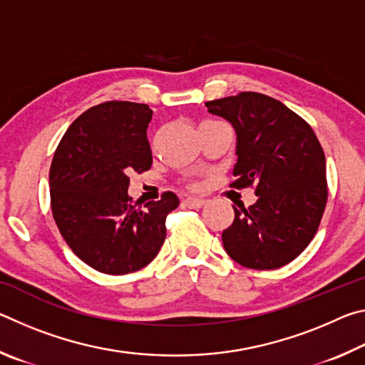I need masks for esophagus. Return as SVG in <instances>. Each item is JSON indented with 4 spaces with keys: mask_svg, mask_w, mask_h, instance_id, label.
Returning a JSON list of instances; mask_svg holds the SVG:
<instances>
[{
    "mask_svg": "<svg viewBox=\"0 0 365 365\" xmlns=\"http://www.w3.org/2000/svg\"><path fill=\"white\" fill-rule=\"evenodd\" d=\"M183 202H185V206H188V207H191V209H197V207H201L202 205H205L206 200H205V197L188 196V197H185Z\"/></svg>",
    "mask_w": 365,
    "mask_h": 365,
    "instance_id": "1",
    "label": "esophagus"
}]
</instances>
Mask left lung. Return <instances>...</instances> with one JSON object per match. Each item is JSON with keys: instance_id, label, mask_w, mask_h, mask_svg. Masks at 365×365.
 Masks as SVG:
<instances>
[{"instance_id": "1", "label": "left lung", "mask_w": 365, "mask_h": 365, "mask_svg": "<svg viewBox=\"0 0 365 365\" xmlns=\"http://www.w3.org/2000/svg\"><path fill=\"white\" fill-rule=\"evenodd\" d=\"M206 108L237 135L232 187L255 185L257 196L250 207L233 206V224L222 232L227 255L259 270L292 262L316 235L329 195L316 133L283 103L252 91Z\"/></svg>"}]
</instances>
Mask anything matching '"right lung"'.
Listing matches in <instances>:
<instances>
[{
    "label": "right lung",
    "instance_id": "right-lung-1",
    "mask_svg": "<svg viewBox=\"0 0 365 365\" xmlns=\"http://www.w3.org/2000/svg\"><path fill=\"white\" fill-rule=\"evenodd\" d=\"M148 104L109 101L67 128L49 169L51 209L61 235L85 264L123 275L150 264L165 240V217L180 205L172 191L132 206V172L151 168Z\"/></svg>",
    "mask_w": 365,
    "mask_h": 365
}]
</instances>
